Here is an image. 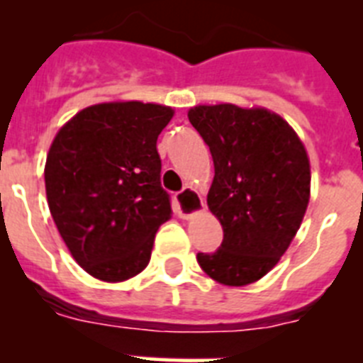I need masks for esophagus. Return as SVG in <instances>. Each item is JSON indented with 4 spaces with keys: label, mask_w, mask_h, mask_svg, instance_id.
<instances>
[{
    "label": "esophagus",
    "mask_w": 363,
    "mask_h": 363,
    "mask_svg": "<svg viewBox=\"0 0 363 363\" xmlns=\"http://www.w3.org/2000/svg\"><path fill=\"white\" fill-rule=\"evenodd\" d=\"M176 203H178L176 213H178L179 218H185V220L196 216L198 213H201L205 209L203 198L194 189H185V191L179 192L178 196H176Z\"/></svg>",
    "instance_id": "obj_1"
}]
</instances>
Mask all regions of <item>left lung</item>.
<instances>
[{
    "instance_id": "1",
    "label": "left lung",
    "mask_w": 363,
    "mask_h": 363,
    "mask_svg": "<svg viewBox=\"0 0 363 363\" xmlns=\"http://www.w3.org/2000/svg\"><path fill=\"white\" fill-rule=\"evenodd\" d=\"M187 116L213 154L207 205L223 227L221 245L198 252V264L220 284L249 285L278 264L300 229L311 194L306 147L267 108L198 105Z\"/></svg>"
}]
</instances>
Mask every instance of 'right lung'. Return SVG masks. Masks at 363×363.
Listing matches in <instances>:
<instances>
[{
	"instance_id": "add662e5",
	"label": "right lung",
	"mask_w": 363,
	"mask_h": 363,
	"mask_svg": "<svg viewBox=\"0 0 363 363\" xmlns=\"http://www.w3.org/2000/svg\"><path fill=\"white\" fill-rule=\"evenodd\" d=\"M171 107L112 101L79 111L54 138L45 163L50 214L91 277L123 281L147 267L154 234L171 218L156 142Z\"/></svg>"
}]
</instances>
